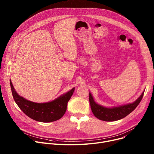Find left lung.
<instances>
[{
  "label": "left lung",
  "instance_id": "obj_1",
  "mask_svg": "<svg viewBox=\"0 0 154 154\" xmlns=\"http://www.w3.org/2000/svg\"><path fill=\"white\" fill-rule=\"evenodd\" d=\"M144 93V91L133 103L113 107H106L97 104L94 101L91 93H90L89 100L92 112L97 118L102 121H115L121 119L132 112L137 108L143 97Z\"/></svg>",
  "mask_w": 154,
  "mask_h": 154
}]
</instances>
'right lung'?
I'll return each instance as SVG.
<instances>
[{"label": "right lung", "mask_w": 154, "mask_h": 154, "mask_svg": "<svg viewBox=\"0 0 154 154\" xmlns=\"http://www.w3.org/2000/svg\"><path fill=\"white\" fill-rule=\"evenodd\" d=\"M10 82L13 99L19 108L31 119L42 122H53L63 117L66 111L68 102L75 90L73 88L51 102L36 103L20 96L15 91L10 79Z\"/></svg>", "instance_id": "add662e5"}]
</instances>
